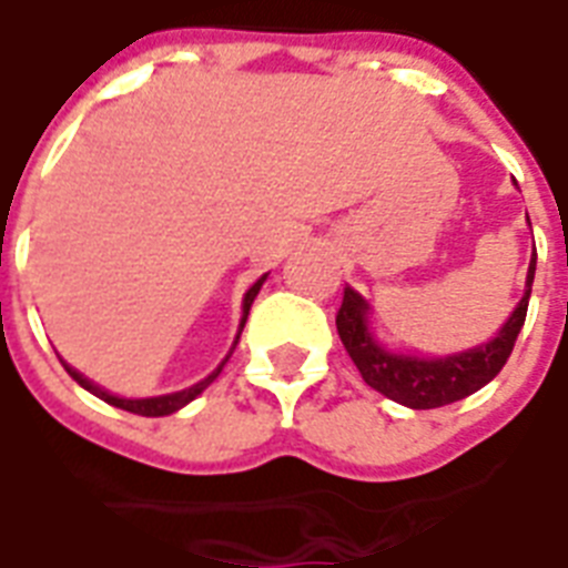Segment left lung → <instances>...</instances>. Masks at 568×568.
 <instances>
[{
  "label": "left lung",
  "mask_w": 568,
  "mask_h": 568,
  "mask_svg": "<svg viewBox=\"0 0 568 568\" xmlns=\"http://www.w3.org/2000/svg\"><path fill=\"white\" fill-rule=\"evenodd\" d=\"M536 254L530 257L527 270L525 296L509 314L498 337H491L489 344L474 346L465 353L444 355V358H417V355L390 353L373 337L367 325V302H364L353 287L344 290V302L337 311V334L344 341L346 353L355 362L362 379L385 394L388 399L408 408H438L450 406L456 399L471 397L474 390L489 385L507 364L516 337L521 332L527 316V302H530V287H534Z\"/></svg>",
  "instance_id": "obj_1"
}]
</instances>
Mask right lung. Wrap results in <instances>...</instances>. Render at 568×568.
<instances>
[{
  "instance_id": "right-lung-1",
  "label": "right lung",
  "mask_w": 568,
  "mask_h": 568,
  "mask_svg": "<svg viewBox=\"0 0 568 568\" xmlns=\"http://www.w3.org/2000/svg\"><path fill=\"white\" fill-rule=\"evenodd\" d=\"M263 281H266V275H263V278L254 281L252 287H248V293H245V298H243V320H240V334H243V325H245V320H248V311H252L254 296H257V293H261ZM240 334H236L234 346L240 344ZM234 346H231V353H234ZM227 358H231V355H227ZM227 358H224V362H227ZM224 362L219 364V367H215V371L210 373V376H206V379L195 382V385H192V388L174 390V394H162V397H144V399L115 397V394H109V390H105V388H100V385H94V382H91V379H85V376H82V373L73 371V367H70V364H64V362H61V364H64V371H68L70 376H73V379H77L79 385H82V388L91 390V394H94V397H100V399H103V403H109V406L124 408V412H133V415H142V417H162V415H174V412H178V408H183V406H186V403H192V399H195L197 394H201V390H204L206 385H210V382H213L215 376H219V373H222Z\"/></svg>"
}]
</instances>
